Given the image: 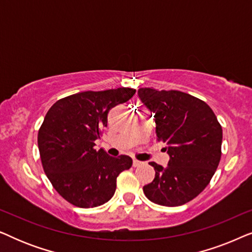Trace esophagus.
<instances>
[{"instance_id":"1","label":"esophagus","mask_w":252,"mask_h":252,"mask_svg":"<svg viewBox=\"0 0 252 252\" xmlns=\"http://www.w3.org/2000/svg\"><path fill=\"white\" fill-rule=\"evenodd\" d=\"M142 164H143V161H140V160H137V159H133V166L134 167H139Z\"/></svg>"}]
</instances>
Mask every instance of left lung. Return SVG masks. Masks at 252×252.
Segmentation results:
<instances>
[{
    "instance_id": "obj_1",
    "label": "left lung",
    "mask_w": 252,
    "mask_h": 252,
    "mask_svg": "<svg viewBox=\"0 0 252 252\" xmlns=\"http://www.w3.org/2000/svg\"><path fill=\"white\" fill-rule=\"evenodd\" d=\"M139 98L154 115L158 141L166 144V167L155 161V179L143 187L156 204L179 206L204 190L221 157L222 128L202 99L179 91L140 88Z\"/></svg>"
}]
</instances>
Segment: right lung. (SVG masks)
Returning a JSON list of instances; mask_svg holds the SVG:
<instances>
[{"mask_svg":"<svg viewBox=\"0 0 252 252\" xmlns=\"http://www.w3.org/2000/svg\"><path fill=\"white\" fill-rule=\"evenodd\" d=\"M135 89L81 92L57 101L37 134L44 173L64 199L78 208L104 204L116 191L117 177L132 166L126 155L111 157L95 149L108 125L110 109L127 102Z\"/></svg>","mask_w":252,"mask_h":252,"instance_id":"add662e5","label":"right lung"}]
</instances>
